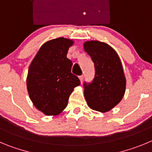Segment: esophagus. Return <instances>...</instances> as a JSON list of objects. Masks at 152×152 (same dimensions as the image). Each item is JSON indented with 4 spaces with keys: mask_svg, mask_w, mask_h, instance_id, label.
<instances>
[{
    "mask_svg": "<svg viewBox=\"0 0 152 152\" xmlns=\"http://www.w3.org/2000/svg\"><path fill=\"white\" fill-rule=\"evenodd\" d=\"M79 78V80H80V82H81V83H83V79H84V76H80Z\"/></svg>",
    "mask_w": 152,
    "mask_h": 152,
    "instance_id": "obj_1",
    "label": "esophagus"
}]
</instances>
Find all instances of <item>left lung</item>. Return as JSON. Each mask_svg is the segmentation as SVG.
<instances>
[{
	"label": "left lung",
	"instance_id": "left-lung-1",
	"mask_svg": "<svg viewBox=\"0 0 152 152\" xmlns=\"http://www.w3.org/2000/svg\"><path fill=\"white\" fill-rule=\"evenodd\" d=\"M84 50L95 64V78L85 83L84 96L92 110L105 113L122 100L126 91V78L118 54L109 45L99 41H88Z\"/></svg>",
	"mask_w": 152,
	"mask_h": 152
}]
</instances>
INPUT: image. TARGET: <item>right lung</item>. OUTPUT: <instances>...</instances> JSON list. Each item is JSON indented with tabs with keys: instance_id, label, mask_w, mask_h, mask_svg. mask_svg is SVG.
I'll use <instances>...</instances> for the list:
<instances>
[{
	"instance_id": "obj_1",
	"label": "right lung",
	"mask_w": 152,
	"mask_h": 152,
	"mask_svg": "<svg viewBox=\"0 0 152 152\" xmlns=\"http://www.w3.org/2000/svg\"><path fill=\"white\" fill-rule=\"evenodd\" d=\"M73 41L57 38L45 42L30 64L26 79L34 106L45 115H58L67 106L73 88L80 85L71 73L73 63L66 57Z\"/></svg>"
}]
</instances>
